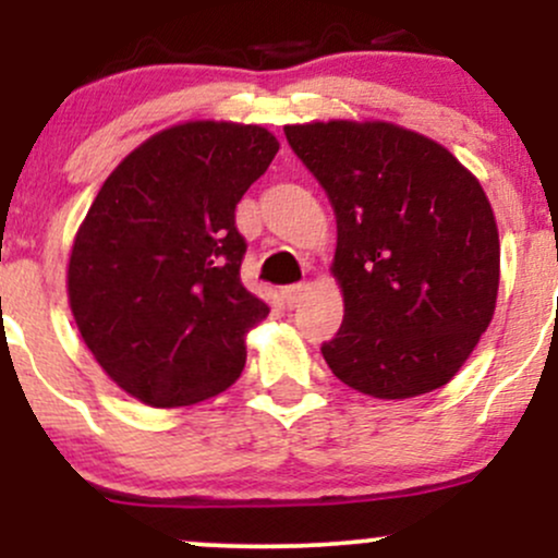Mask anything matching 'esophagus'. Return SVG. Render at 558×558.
<instances>
[{
    "label": "esophagus",
    "mask_w": 558,
    "mask_h": 558,
    "mask_svg": "<svg viewBox=\"0 0 558 558\" xmlns=\"http://www.w3.org/2000/svg\"><path fill=\"white\" fill-rule=\"evenodd\" d=\"M306 296V286H288L286 291H283V299H286V304H288V310H293V306H299L301 304V299Z\"/></svg>",
    "instance_id": "1"
}]
</instances>
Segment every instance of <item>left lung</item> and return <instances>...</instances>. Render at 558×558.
Segmentation results:
<instances>
[{"instance_id": "left-lung-1", "label": "left lung", "mask_w": 558, "mask_h": 558, "mask_svg": "<svg viewBox=\"0 0 558 558\" xmlns=\"http://www.w3.org/2000/svg\"><path fill=\"white\" fill-rule=\"evenodd\" d=\"M286 138L336 209L332 375L386 401L446 386L496 312L501 243L483 185L438 141L386 120L296 123Z\"/></svg>"}]
</instances>
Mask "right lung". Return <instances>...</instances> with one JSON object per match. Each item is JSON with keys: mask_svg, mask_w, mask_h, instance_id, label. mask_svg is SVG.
Returning <instances> with one entry per match:
<instances>
[{"mask_svg": "<svg viewBox=\"0 0 558 558\" xmlns=\"http://www.w3.org/2000/svg\"><path fill=\"white\" fill-rule=\"evenodd\" d=\"M267 128L189 120L136 146L83 217L68 301L107 377L146 407L222 393L267 304L241 283L235 204L270 168Z\"/></svg>", "mask_w": 558, "mask_h": 558, "instance_id": "add662e5", "label": "right lung"}]
</instances>
